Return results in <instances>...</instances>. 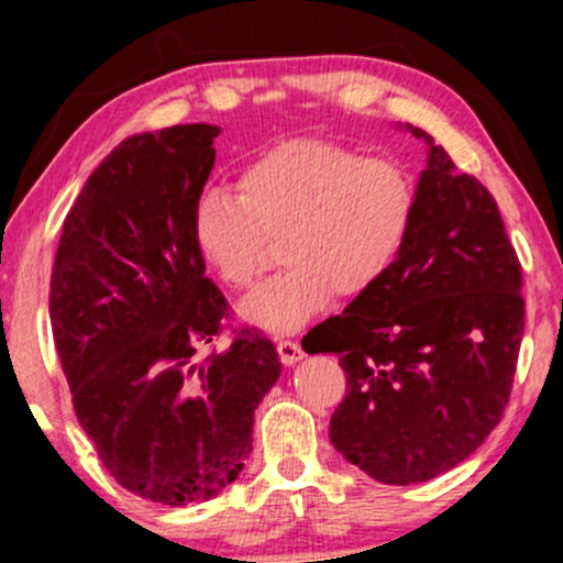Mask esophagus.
<instances>
[{"mask_svg": "<svg viewBox=\"0 0 563 563\" xmlns=\"http://www.w3.org/2000/svg\"><path fill=\"white\" fill-rule=\"evenodd\" d=\"M277 354H280L283 365H296V363H299V360L303 357L301 346L296 344V341H290V339H280V341H277Z\"/></svg>", "mask_w": 563, "mask_h": 563, "instance_id": "34e87169", "label": "esophagus"}]
</instances>
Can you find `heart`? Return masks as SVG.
I'll return each mask as SVG.
<instances>
[{
    "label": "heart",
    "instance_id": "obj_1",
    "mask_svg": "<svg viewBox=\"0 0 563 563\" xmlns=\"http://www.w3.org/2000/svg\"><path fill=\"white\" fill-rule=\"evenodd\" d=\"M416 185L402 166L363 158L325 140H286L245 161L235 196L203 190L192 206L190 238L224 286L249 288L267 238H280L275 277L238 303L241 320L296 331L333 294L363 296L397 264L412 222Z\"/></svg>",
    "mask_w": 563,
    "mask_h": 563
}]
</instances>
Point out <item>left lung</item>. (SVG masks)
<instances>
[{"instance_id": "left-lung-1", "label": "left lung", "mask_w": 563, "mask_h": 563, "mask_svg": "<svg viewBox=\"0 0 563 563\" xmlns=\"http://www.w3.org/2000/svg\"><path fill=\"white\" fill-rule=\"evenodd\" d=\"M416 222L394 267L307 333L335 352L346 397L331 444L384 484L429 482L500 423L525 333L521 264L495 198L423 129Z\"/></svg>"}]
</instances>
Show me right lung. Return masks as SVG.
<instances>
[{"instance_id": "right-lung-1", "label": "right lung", "mask_w": 563, "mask_h": 563, "mask_svg": "<svg viewBox=\"0 0 563 563\" xmlns=\"http://www.w3.org/2000/svg\"><path fill=\"white\" fill-rule=\"evenodd\" d=\"M219 132L177 124L113 147L68 211L49 283L76 418L113 479L161 506L238 479L254 410L280 378L262 333L198 360L228 314L190 238Z\"/></svg>"}]
</instances>
